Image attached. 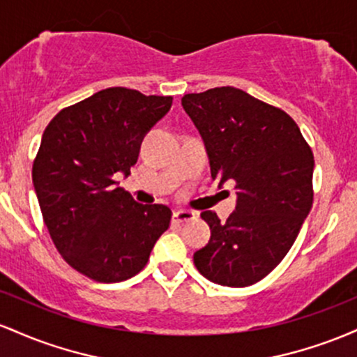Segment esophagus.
Masks as SVG:
<instances>
[{"instance_id": "34e87169", "label": "esophagus", "mask_w": 357, "mask_h": 357, "mask_svg": "<svg viewBox=\"0 0 357 357\" xmlns=\"http://www.w3.org/2000/svg\"><path fill=\"white\" fill-rule=\"evenodd\" d=\"M196 218V213L190 210H178L173 213V220L178 221V223H186V221H191Z\"/></svg>"}]
</instances>
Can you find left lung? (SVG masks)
<instances>
[{
  "label": "left lung",
  "instance_id": "obj_1",
  "mask_svg": "<svg viewBox=\"0 0 357 357\" xmlns=\"http://www.w3.org/2000/svg\"><path fill=\"white\" fill-rule=\"evenodd\" d=\"M183 109L202 134L211 178L233 181L236 208L221 223L203 211L211 238L196 268L225 287L267 277L296 241L314 202V154L289 114L235 87L186 93Z\"/></svg>",
  "mask_w": 357,
  "mask_h": 357
}]
</instances>
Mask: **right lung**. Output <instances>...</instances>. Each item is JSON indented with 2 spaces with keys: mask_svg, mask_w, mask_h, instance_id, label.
<instances>
[{
  "mask_svg": "<svg viewBox=\"0 0 357 357\" xmlns=\"http://www.w3.org/2000/svg\"><path fill=\"white\" fill-rule=\"evenodd\" d=\"M171 104L110 87L61 109L45 129L31 171L36 198L56 250L82 275L104 284L134 277L169 228V208L134 202L116 178L130 173Z\"/></svg>",
  "mask_w": 357,
  "mask_h": 357,
  "instance_id": "obj_1",
  "label": "right lung"
}]
</instances>
